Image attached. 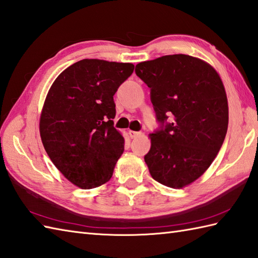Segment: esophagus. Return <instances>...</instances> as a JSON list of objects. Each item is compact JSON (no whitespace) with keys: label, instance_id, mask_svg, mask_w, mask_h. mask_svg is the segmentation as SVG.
Masks as SVG:
<instances>
[{"label":"esophagus","instance_id":"1","mask_svg":"<svg viewBox=\"0 0 258 258\" xmlns=\"http://www.w3.org/2000/svg\"><path fill=\"white\" fill-rule=\"evenodd\" d=\"M131 139H136L139 135H141V132H135V131H130L128 132Z\"/></svg>","mask_w":258,"mask_h":258}]
</instances>
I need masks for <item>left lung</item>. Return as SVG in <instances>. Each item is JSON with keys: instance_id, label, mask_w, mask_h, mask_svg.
Here are the masks:
<instances>
[{"instance_id": "left-lung-1", "label": "left lung", "mask_w": 258, "mask_h": 258, "mask_svg": "<svg viewBox=\"0 0 258 258\" xmlns=\"http://www.w3.org/2000/svg\"><path fill=\"white\" fill-rule=\"evenodd\" d=\"M151 90L158 128L144 156L152 177L182 188L210 167L225 140L228 104L220 75L210 64L185 54L136 65Z\"/></svg>"}]
</instances>
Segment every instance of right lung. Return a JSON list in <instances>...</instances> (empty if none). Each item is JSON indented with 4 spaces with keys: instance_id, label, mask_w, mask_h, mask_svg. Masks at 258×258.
<instances>
[{
    "instance_id": "obj_1",
    "label": "right lung",
    "mask_w": 258,
    "mask_h": 258,
    "mask_svg": "<svg viewBox=\"0 0 258 258\" xmlns=\"http://www.w3.org/2000/svg\"><path fill=\"white\" fill-rule=\"evenodd\" d=\"M133 71L131 63L81 59L64 70L47 93L42 143L58 171L81 188L106 183L123 154L113 96Z\"/></svg>"
}]
</instances>
